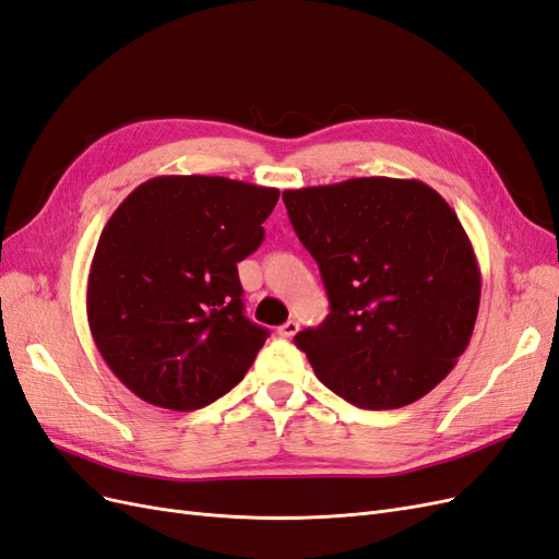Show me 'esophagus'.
Here are the masks:
<instances>
[{
  "label": "esophagus",
  "mask_w": 559,
  "mask_h": 559,
  "mask_svg": "<svg viewBox=\"0 0 559 559\" xmlns=\"http://www.w3.org/2000/svg\"><path fill=\"white\" fill-rule=\"evenodd\" d=\"M298 329H300L298 321L292 319V321H286V324H282V326L277 329V333H280L282 337H294V335L298 333Z\"/></svg>",
  "instance_id": "esophagus-1"
}]
</instances>
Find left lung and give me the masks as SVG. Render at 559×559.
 Returning a JSON list of instances; mask_svg holds the SVG:
<instances>
[{
	"mask_svg": "<svg viewBox=\"0 0 559 559\" xmlns=\"http://www.w3.org/2000/svg\"><path fill=\"white\" fill-rule=\"evenodd\" d=\"M331 312L296 333L317 378L366 411L415 403L462 357L480 267L454 210L417 179L359 177L284 191Z\"/></svg>",
	"mask_w": 559,
	"mask_h": 559,
	"instance_id": "obj_1",
	"label": "left lung"
}]
</instances>
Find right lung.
<instances>
[{
  "label": "right lung",
  "instance_id": "right-lung-1",
  "mask_svg": "<svg viewBox=\"0 0 559 559\" xmlns=\"http://www.w3.org/2000/svg\"><path fill=\"white\" fill-rule=\"evenodd\" d=\"M277 189L167 175L111 214L88 273L93 341L132 394L198 411L238 384L267 329L245 317L238 263L263 242Z\"/></svg>",
  "mask_w": 559,
  "mask_h": 559
}]
</instances>
